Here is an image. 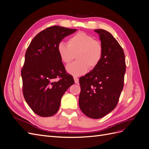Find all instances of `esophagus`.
Wrapping results in <instances>:
<instances>
[{
  "label": "esophagus",
  "instance_id": "1",
  "mask_svg": "<svg viewBox=\"0 0 149 149\" xmlns=\"http://www.w3.org/2000/svg\"><path fill=\"white\" fill-rule=\"evenodd\" d=\"M74 83L76 84H78L79 83V79L77 78V77H75V76H74Z\"/></svg>",
  "mask_w": 149,
  "mask_h": 149
}]
</instances>
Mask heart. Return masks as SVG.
<instances>
[{
    "mask_svg": "<svg viewBox=\"0 0 149 149\" xmlns=\"http://www.w3.org/2000/svg\"><path fill=\"white\" fill-rule=\"evenodd\" d=\"M57 52L62 62L68 64L73 60L74 55L77 61L66 67L68 73L79 76L93 70L100 64L103 55L101 43L94 40L93 36L83 31L76 33L68 40V45L60 42Z\"/></svg>",
    "mask_w": 149,
    "mask_h": 149,
    "instance_id": "obj_1",
    "label": "heart"
}]
</instances>
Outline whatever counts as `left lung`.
Wrapping results in <instances>:
<instances>
[{"label": "left lung", "mask_w": 149, "mask_h": 149, "mask_svg": "<svg viewBox=\"0 0 149 149\" xmlns=\"http://www.w3.org/2000/svg\"><path fill=\"white\" fill-rule=\"evenodd\" d=\"M94 31L100 35L103 55L100 64L79 78V106L86 116L100 119L118 104L126 66L123 49L113 36L102 29Z\"/></svg>", "instance_id": "8db88e82"}]
</instances>
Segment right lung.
I'll list each match as a JSON object with an SVG mask.
<instances>
[{
	"instance_id": "1",
	"label": "right lung",
	"mask_w": 149,
	"mask_h": 149,
	"mask_svg": "<svg viewBox=\"0 0 149 149\" xmlns=\"http://www.w3.org/2000/svg\"><path fill=\"white\" fill-rule=\"evenodd\" d=\"M77 30L55 25L40 31L26 49L21 70L25 100L35 114L49 117L59 110L61 99L74 81L66 73L57 46Z\"/></svg>"
}]
</instances>
